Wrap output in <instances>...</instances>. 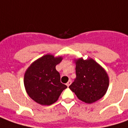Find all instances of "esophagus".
I'll list each match as a JSON object with an SVG mask.
<instances>
[{
  "label": "esophagus",
  "instance_id": "34e87169",
  "mask_svg": "<svg viewBox=\"0 0 128 128\" xmlns=\"http://www.w3.org/2000/svg\"><path fill=\"white\" fill-rule=\"evenodd\" d=\"M70 84H71V80H70L68 81V82H67V84H66V86H68H68H69L70 85Z\"/></svg>",
  "mask_w": 128,
  "mask_h": 128
}]
</instances>
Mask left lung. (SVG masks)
<instances>
[{
    "label": "left lung",
    "instance_id": "8db88e82",
    "mask_svg": "<svg viewBox=\"0 0 128 128\" xmlns=\"http://www.w3.org/2000/svg\"><path fill=\"white\" fill-rule=\"evenodd\" d=\"M75 62L76 78L70 89L86 104L102 98L109 86V78L104 68L92 58H80Z\"/></svg>",
    "mask_w": 128,
    "mask_h": 128
}]
</instances>
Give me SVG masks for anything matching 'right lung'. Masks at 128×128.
<instances>
[{
  "mask_svg": "<svg viewBox=\"0 0 128 128\" xmlns=\"http://www.w3.org/2000/svg\"><path fill=\"white\" fill-rule=\"evenodd\" d=\"M62 60V57L47 54L34 62L26 70L24 77L25 90L38 104H53L67 88L60 82V75L56 69Z\"/></svg>",
  "mask_w": 128,
  "mask_h": 128,
  "instance_id": "add662e5",
  "label": "right lung"
}]
</instances>
